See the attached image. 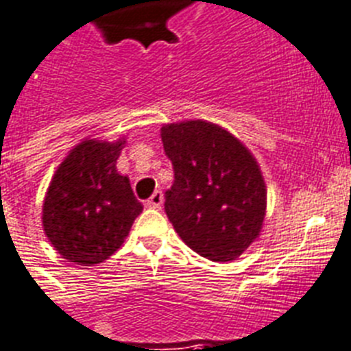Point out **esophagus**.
Here are the masks:
<instances>
[{
  "label": "esophagus",
  "mask_w": 351,
  "mask_h": 351,
  "mask_svg": "<svg viewBox=\"0 0 351 351\" xmlns=\"http://www.w3.org/2000/svg\"><path fill=\"white\" fill-rule=\"evenodd\" d=\"M161 202H163V193L159 192V190H156V192L150 195L149 201H147V204H149L150 208H159L161 206Z\"/></svg>",
  "instance_id": "34e87169"
}]
</instances>
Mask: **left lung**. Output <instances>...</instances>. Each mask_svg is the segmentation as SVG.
<instances>
[{
	"label": "left lung",
	"instance_id": "obj_1",
	"mask_svg": "<svg viewBox=\"0 0 351 351\" xmlns=\"http://www.w3.org/2000/svg\"><path fill=\"white\" fill-rule=\"evenodd\" d=\"M173 182L165 213L182 242L211 262L239 258L258 237L265 182L244 145L215 123L193 120L161 130Z\"/></svg>",
	"mask_w": 351,
	"mask_h": 351
}]
</instances>
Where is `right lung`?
I'll return each mask as SVG.
<instances>
[{"mask_svg": "<svg viewBox=\"0 0 351 351\" xmlns=\"http://www.w3.org/2000/svg\"><path fill=\"white\" fill-rule=\"evenodd\" d=\"M120 150L121 143L82 141L51 179L43 226L68 262L93 265L109 258L143 210L129 178L117 172Z\"/></svg>", "mask_w": 351, "mask_h": 351, "instance_id": "add662e5", "label": "right lung"}]
</instances>
